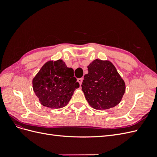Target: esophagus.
<instances>
[{
  "instance_id": "1",
  "label": "esophagus",
  "mask_w": 157,
  "mask_h": 157,
  "mask_svg": "<svg viewBox=\"0 0 157 157\" xmlns=\"http://www.w3.org/2000/svg\"><path fill=\"white\" fill-rule=\"evenodd\" d=\"M82 80H83V78H78L77 81H78V82L79 83V84H80V85H81V84H82Z\"/></svg>"
}]
</instances>
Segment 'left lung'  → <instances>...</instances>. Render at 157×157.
<instances>
[{"label": "left lung", "instance_id": "obj_1", "mask_svg": "<svg viewBox=\"0 0 157 157\" xmlns=\"http://www.w3.org/2000/svg\"><path fill=\"white\" fill-rule=\"evenodd\" d=\"M81 85L89 105L98 110L115 107L124 94L126 85L114 65L108 60L95 59L88 66Z\"/></svg>", "mask_w": 157, "mask_h": 157}]
</instances>
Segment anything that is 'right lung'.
Returning a JSON list of instances; mask_svg holds the SVG:
<instances>
[{"instance_id": "obj_1", "label": "right lung", "mask_w": 157, "mask_h": 157, "mask_svg": "<svg viewBox=\"0 0 157 157\" xmlns=\"http://www.w3.org/2000/svg\"><path fill=\"white\" fill-rule=\"evenodd\" d=\"M33 88L42 105L50 109L66 106L79 83L74 71L62 59L48 61L33 79Z\"/></svg>"}]
</instances>
